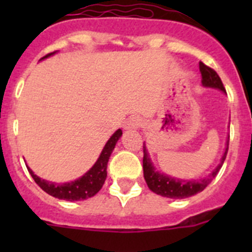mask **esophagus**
Returning a JSON list of instances; mask_svg holds the SVG:
<instances>
[{
  "mask_svg": "<svg viewBox=\"0 0 252 252\" xmlns=\"http://www.w3.org/2000/svg\"><path fill=\"white\" fill-rule=\"evenodd\" d=\"M140 126H141V120H140L139 117H131V119H128L127 121H126V124H125V130L136 131Z\"/></svg>",
  "mask_w": 252,
  "mask_h": 252,
  "instance_id": "34e87169",
  "label": "esophagus"
}]
</instances>
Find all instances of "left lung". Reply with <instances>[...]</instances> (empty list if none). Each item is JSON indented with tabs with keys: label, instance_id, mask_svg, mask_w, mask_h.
Returning <instances> with one entry per match:
<instances>
[{
	"label": "left lung",
	"instance_id": "left-lung-1",
	"mask_svg": "<svg viewBox=\"0 0 252 252\" xmlns=\"http://www.w3.org/2000/svg\"><path fill=\"white\" fill-rule=\"evenodd\" d=\"M199 70L202 74V84L207 88H215L220 90L221 92L226 93L223 84H222L221 78L218 77L217 73L212 68L204 65L203 63H199ZM228 141L230 136L227 137L226 148H224L223 155H222L220 164L213 169L208 177L201 178V179H180V178L170 177L165 173H160L154 166L153 161L150 159V155L148 153L145 142H144V159H142V168H144V178L148 184L149 189L154 193L161 195V197L171 198V199H183V198L192 197L197 193L202 192L207 186L213 180V178L218 174L220 169L223 165V161L226 159L227 151H228Z\"/></svg>",
	"mask_w": 252,
	"mask_h": 252
}]
</instances>
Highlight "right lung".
Returning a JSON list of instances; mask_svg holds the SVG:
<instances>
[{
	"label": "right lung",
	"mask_w": 252,
	"mask_h": 252,
	"mask_svg": "<svg viewBox=\"0 0 252 252\" xmlns=\"http://www.w3.org/2000/svg\"><path fill=\"white\" fill-rule=\"evenodd\" d=\"M54 54L55 51L45 55V57H43L40 60L46 59V58L51 57V55ZM121 136L122 131L121 128H119L108 139V141L106 142V145H104L102 153L99 154L98 159L94 162V165L87 171L86 174L82 175L81 178L72 180V182H68V183L58 184L54 183V182L41 179L36 174H34V171L31 170L28 165L26 166H28V170L31 174V177L34 178L35 183L43 189L44 192L48 193V194L53 195L55 198H59V199H64V201H83V199H87V198H91L94 194H97L101 190L102 187H103L104 180L107 178V162H108L111 154H112L116 144H117V141H119V139Z\"/></svg>",
	"instance_id": "add662e5"
}]
</instances>
